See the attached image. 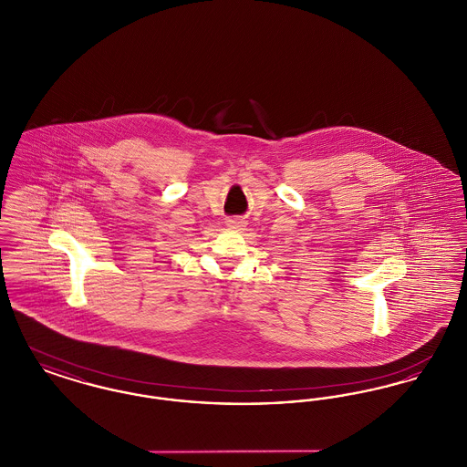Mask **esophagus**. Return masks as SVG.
Masks as SVG:
<instances>
[{"instance_id": "esophagus-1", "label": "esophagus", "mask_w": 467, "mask_h": 467, "mask_svg": "<svg viewBox=\"0 0 467 467\" xmlns=\"http://www.w3.org/2000/svg\"><path fill=\"white\" fill-rule=\"evenodd\" d=\"M227 225H229V227H244V219H238V217H233V219L227 221Z\"/></svg>"}]
</instances>
